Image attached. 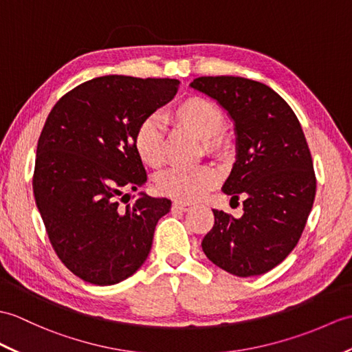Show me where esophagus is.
<instances>
[{
  "label": "esophagus",
  "instance_id": "obj_1",
  "mask_svg": "<svg viewBox=\"0 0 352 352\" xmlns=\"http://www.w3.org/2000/svg\"><path fill=\"white\" fill-rule=\"evenodd\" d=\"M173 210L187 211V210H190V206H189V204H184V202H174L173 204Z\"/></svg>",
  "mask_w": 352,
  "mask_h": 352
}]
</instances>
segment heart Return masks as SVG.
Instances as JSON below:
<instances>
[{"label":"heart","instance_id":"1","mask_svg":"<svg viewBox=\"0 0 352 352\" xmlns=\"http://www.w3.org/2000/svg\"><path fill=\"white\" fill-rule=\"evenodd\" d=\"M166 120L177 129L201 139L204 151L208 156L222 159L230 153V138L223 133L226 118L216 103L202 97H189L174 106L166 113ZM133 148L144 165L153 169L163 165L165 138L157 118H145L136 127ZM216 184L217 174L210 166L173 168L160 174L156 182L157 190L163 196L184 204L201 199Z\"/></svg>","mask_w":352,"mask_h":352}]
</instances>
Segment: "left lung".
<instances>
[{
	"instance_id": "8db88e82",
	"label": "left lung",
	"mask_w": 352,
	"mask_h": 352,
	"mask_svg": "<svg viewBox=\"0 0 352 352\" xmlns=\"http://www.w3.org/2000/svg\"><path fill=\"white\" fill-rule=\"evenodd\" d=\"M195 89L230 113L236 162L223 192L243 199L240 219L213 210L214 226L202 250L225 272L258 276L279 265L297 246L316 193L310 150L291 106L265 84L240 76H201Z\"/></svg>"
}]
</instances>
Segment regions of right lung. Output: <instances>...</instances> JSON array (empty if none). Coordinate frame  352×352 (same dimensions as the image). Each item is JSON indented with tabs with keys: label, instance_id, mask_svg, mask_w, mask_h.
Returning a JSON list of instances; mask_svg holds the SVG:
<instances>
[{
	"label": "right lung",
	"instance_id": "1",
	"mask_svg": "<svg viewBox=\"0 0 352 352\" xmlns=\"http://www.w3.org/2000/svg\"><path fill=\"white\" fill-rule=\"evenodd\" d=\"M177 79L94 78L65 93L37 142L32 192L56 256L94 285L132 276L148 256L166 198H135L146 182L136 127L178 91Z\"/></svg>",
	"mask_w": 352,
	"mask_h": 352
}]
</instances>
